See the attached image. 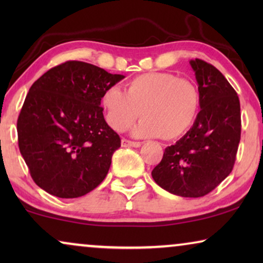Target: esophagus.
Instances as JSON below:
<instances>
[{"mask_svg": "<svg viewBox=\"0 0 263 263\" xmlns=\"http://www.w3.org/2000/svg\"><path fill=\"white\" fill-rule=\"evenodd\" d=\"M122 146L123 147H140L141 146V142L130 141V140H128V139H123L122 140Z\"/></svg>", "mask_w": 263, "mask_h": 263, "instance_id": "esophagus-1", "label": "esophagus"}]
</instances>
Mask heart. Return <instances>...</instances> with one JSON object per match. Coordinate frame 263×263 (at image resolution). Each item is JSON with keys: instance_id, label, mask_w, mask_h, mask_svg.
Instances as JSON below:
<instances>
[{"instance_id": "1", "label": "heart", "mask_w": 263, "mask_h": 263, "mask_svg": "<svg viewBox=\"0 0 263 263\" xmlns=\"http://www.w3.org/2000/svg\"><path fill=\"white\" fill-rule=\"evenodd\" d=\"M122 92L109 86L102 95L107 124L125 130L136 118L134 128L140 138L160 136L163 140L181 138L192 128L200 109V93L193 81L172 73L149 71L133 78Z\"/></svg>"}]
</instances>
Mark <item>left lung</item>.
<instances>
[{
	"label": "left lung",
	"mask_w": 263,
	"mask_h": 263,
	"mask_svg": "<svg viewBox=\"0 0 263 263\" xmlns=\"http://www.w3.org/2000/svg\"><path fill=\"white\" fill-rule=\"evenodd\" d=\"M190 66L201 110L190 130L165 148L152 177L175 195L201 197L231 174L240 140V105L236 91L214 66L200 59L190 61Z\"/></svg>",
	"instance_id": "left-lung-1"
}]
</instances>
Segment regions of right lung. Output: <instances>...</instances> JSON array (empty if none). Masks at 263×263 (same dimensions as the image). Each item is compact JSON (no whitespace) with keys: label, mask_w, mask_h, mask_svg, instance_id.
<instances>
[{"label":"right lung","mask_w":263,"mask_h":263,"mask_svg":"<svg viewBox=\"0 0 263 263\" xmlns=\"http://www.w3.org/2000/svg\"><path fill=\"white\" fill-rule=\"evenodd\" d=\"M123 78L67 61L31 86L17 118V142L32 179L46 193L80 197L106 177L121 138L104 120L100 99Z\"/></svg>","instance_id":"1"}]
</instances>
